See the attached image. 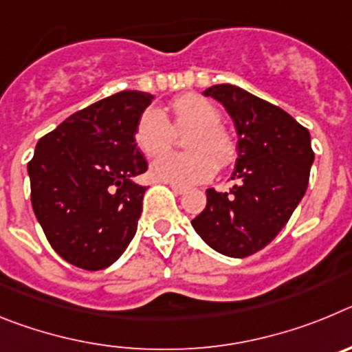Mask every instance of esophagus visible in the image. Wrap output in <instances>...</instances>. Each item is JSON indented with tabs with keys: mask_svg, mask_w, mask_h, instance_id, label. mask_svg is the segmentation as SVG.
<instances>
[{
	"mask_svg": "<svg viewBox=\"0 0 352 352\" xmlns=\"http://www.w3.org/2000/svg\"><path fill=\"white\" fill-rule=\"evenodd\" d=\"M170 190L174 192V194H178V195H182V194H185V188H183V186H176V185H170Z\"/></svg>",
	"mask_w": 352,
	"mask_h": 352,
	"instance_id": "1",
	"label": "esophagus"
}]
</instances>
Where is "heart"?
Masks as SVG:
<instances>
[{
    "label": "heart",
    "instance_id": "1",
    "mask_svg": "<svg viewBox=\"0 0 352 352\" xmlns=\"http://www.w3.org/2000/svg\"><path fill=\"white\" fill-rule=\"evenodd\" d=\"M176 129L192 126L186 138L188 153H162L173 141L174 130L160 109L149 107L135 126V142L148 157L158 155L151 166V178L176 186H192L213 178L220 166L236 158L232 138L220 126V111L203 96L188 93L170 104Z\"/></svg>",
    "mask_w": 352,
    "mask_h": 352
}]
</instances>
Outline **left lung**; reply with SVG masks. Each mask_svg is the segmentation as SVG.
<instances>
[{"instance_id":"1","label":"left lung","mask_w":352,"mask_h":352,"mask_svg":"<svg viewBox=\"0 0 352 352\" xmlns=\"http://www.w3.org/2000/svg\"><path fill=\"white\" fill-rule=\"evenodd\" d=\"M204 96L234 121L236 185L208 188L206 208L192 226L213 250L239 259L272 243L303 199L314 164L310 133L280 107L232 84L211 86Z\"/></svg>"}]
</instances>
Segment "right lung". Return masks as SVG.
Listing matches in <instances>:
<instances>
[{
    "mask_svg": "<svg viewBox=\"0 0 352 352\" xmlns=\"http://www.w3.org/2000/svg\"><path fill=\"white\" fill-rule=\"evenodd\" d=\"M153 100L120 91L72 114L36 142L28 164L31 204L56 254L96 272L120 259L138 231L146 173L135 126Z\"/></svg>",
    "mask_w": 352,
    "mask_h": 352,
    "instance_id": "add662e5",
    "label": "right lung"
}]
</instances>
